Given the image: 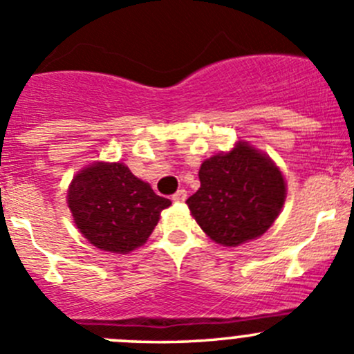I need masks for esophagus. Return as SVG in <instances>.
I'll list each match as a JSON object with an SVG mask.
<instances>
[{"label": "esophagus", "mask_w": 354, "mask_h": 354, "mask_svg": "<svg viewBox=\"0 0 354 354\" xmlns=\"http://www.w3.org/2000/svg\"><path fill=\"white\" fill-rule=\"evenodd\" d=\"M186 198H187V191L186 189H179L177 193L174 194V196H171V200L177 201V203H183V201H186Z\"/></svg>", "instance_id": "34e87169"}]
</instances>
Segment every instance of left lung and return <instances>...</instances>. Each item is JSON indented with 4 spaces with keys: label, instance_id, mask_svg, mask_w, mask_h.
<instances>
[{
    "label": "left lung",
    "instance_id": "left-lung-1",
    "mask_svg": "<svg viewBox=\"0 0 354 354\" xmlns=\"http://www.w3.org/2000/svg\"><path fill=\"white\" fill-rule=\"evenodd\" d=\"M200 189L187 207L217 243L236 247L271 227L285 201V180L271 160L248 144L203 161Z\"/></svg>",
    "mask_w": 354,
    "mask_h": 354
}]
</instances>
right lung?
I'll return each instance as SVG.
<instances>
[{"label": "right lung", "instance_id": "right-lung-1", "mask_svg": "<svg viewBox=\"0 0 354 354\" xmlns=\"http://www.w3.org/2000/svg\"><path fill=\"white\" fill-rule=\"evenodd\" d=\"M67 203L93 247L127 254L146 243L171 201L158 196L124 165L97 163L74 177Z\"/></svg>", "mask_w": 354, "mask_h": 354}]
</instances>
